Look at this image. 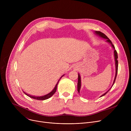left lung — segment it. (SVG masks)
<instances>
[{"label": "left lung", "instance_id": "8db88e82", "mask_svg": "<svg viewBox=\"0 0 131 131\" xmlns=\"http://www.w3.org/2000/svg\"><path fill=\"white\" fill-rule=\"evenodd\" d=\"M94 33L95 34H96V35L98 36L99 37H100V38H102L103 39H106V42H107L108 43H109L110 45H111V46L112 47V48L114 49V58H115V67H116V73H115V79H114V82H113V83L112 84V87L111 88V89L112 88V86H113L115 82V80H116V77H117V71H118V60H117V58H118V55H117V51L116 50H115V47L113 45L112 41L110 40V39L105 35V34L104 33H103L102 32H101L100 31H94ZM81 77L79 74H78V92L80 93V89H81ZM110 89H109V90L106 92H105V93L103 94L102 95H101L100 96L101 97H102V96L105 95L109 90Z\"/></svg>", "mask_w": 131, "mask_h": 131}]
</instances>
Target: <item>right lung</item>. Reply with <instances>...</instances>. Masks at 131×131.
Returning a JSON list of instances; mask_svg holds the SVG:
<instances>
[{"label": "right lung", "instance_id": "right-lung-1", "mask_svg": "<svg viewBox=\"0 0 131 131\" xmlns=\"http://www.w3.org/2000/svg\"><path fill=\"white\" fill-rule=\"evenodd\" d=\"M64 75H62V76L60 77V78L59 80H58V82L57 83V84H56V86H54V88H53V90H52L50 92H49V93H48V94H46V95H45L40 96V97H37H37H36V96H33V95H29V94H27V93H25L24 92V93L26 95L28 96V97H30V98H32V99H36V100H46V99H49V98H50V97H51V96H52L55 92H56V90H57V85H58V82H59L60 79H61V78L62 77H64Z\"/></svg>", "mask_w": 131, "mask_h": 131}]
</instances>
